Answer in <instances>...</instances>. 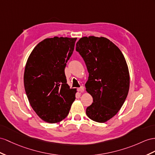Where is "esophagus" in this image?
Here are the masks:
<instances>
[{"mask_svg": "<svg viewBox=\"0 0 155 155\" xmlns=\"http://www.w3.org/2000/svg\"><path fill=\"white\" fill-rule=\"evenodd\" d=\"M77 90H78V92H83L84 91V86H81L80 88H78L77 89Z\"/></svg>", "mask_w": 155, "mask_h": 155, "instance_id": "34e87169", "label": "esophagus"}]
</instances>
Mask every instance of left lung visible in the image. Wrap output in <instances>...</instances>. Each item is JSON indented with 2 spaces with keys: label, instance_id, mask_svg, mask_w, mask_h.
<instances>
[{
  "label": "left lung",
  "instance_id": "obj_1",
  "mask_svg": "<svg viewBox=\"0 0 155 155\" xmlns=\"http://www.w3.org/2000/svg\"><path fill=\"white\" fill-rule=\"evenodd\" d=\"M76 51L89 73L85 86L93 103L86 108V115L105 122L118 112L128 96L130 75L126 59L120 49L105 37H82L77 42Z\"/></svg>",
  "mask_w": 155,
  "mask_h": 155
}]
</instances>
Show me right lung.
<instances>
[{"label": "right lung", "instance_id": "obj_1", "mask_svg": "<svg viewBox=\"0 0 155 155\" xmlns=\"http://www.w3.org/2000/svg\"><path fill=\"white\" fill-rule=\"evenodd\" d=\"M77 38H46L31 53L24 73L29 104L37 115L49 123L65 118L75 100L76 89L67 84L65 69Z\"/></svg>", "mask_w": 155, "mask_h": 155}]
</instances>
